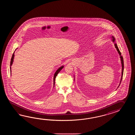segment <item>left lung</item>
I'll list each match as a JSON object with an SVG mask.
<instances>
[{
  "label": "left lung",
  "mask_w": 135,
  "mask_h": 135,
  "mask_svg": "<svg viewBox=\"0 0 135 135\" xmlns=\"http://www.w3.org/2000/svg\"><path fill=\"white\" fill-rule=\"evenodd\" d=\"M112 41L113 42H114V46L115 47V48H116L117 49V51L119 53V54L120 55V61H121V64H122V76H121V78H120V84H119V86L118 87V88L119 87V86H120V83H121V81L122 80V78H123V69H124V65H123V56L121 55V53H120V50H119V49L118 48V47L117 45V44L116 43H115V39L114 37L112 36Z\"/></svg>",
  "instance_id": "8db88e82"
}]
</instances>
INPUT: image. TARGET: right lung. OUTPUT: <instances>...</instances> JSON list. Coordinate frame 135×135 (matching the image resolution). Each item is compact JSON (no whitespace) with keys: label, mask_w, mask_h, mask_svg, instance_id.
<instances>
[{"label":"right lung","mask_w":135,"mask_h":135,"mask_svg":"<svg viewBox=\"0 0 135 135\" xmlns=\"http://www.w3.org/2000/svg\"><path fill=\"white\" fill-rule=\"evenodd\" d=\"M14 57H15V52H13V55H12V59H11V64H10V66H11V67H10V69H11V71H11V66H12V63H13V59H14ZM64 68V66H60L59 69H57V70L56 71V72H55V74H54V86H55V78L56 77V76L58 74V73L61 70H62V69H63Z\"/></svg>","instance_id":"right-lung-1"}]
</instances>
